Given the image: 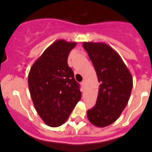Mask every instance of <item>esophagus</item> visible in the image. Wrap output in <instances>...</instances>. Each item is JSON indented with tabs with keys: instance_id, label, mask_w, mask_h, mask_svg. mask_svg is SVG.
<instances>
[{
	"instance_id": "obj_1",
	"label": "esophagus",
	"mask_w": 152,
	"mask_h": 152,
	"mask_svg": "<svg viewBox=\"0 0 152 152\" xmlns=\"http://www.w3.org/2000/svg\"><path fill=\"white\" fill-rule=\"evenodd\" d=\"M80 84H81V86H82V87H84V86H85V80H83Z\"/></svg>"
}]
</instances>
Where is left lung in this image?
Segmentation results:
<instances>
[{
	"label": "left lung",
	"instance_id": "obj_1",
	"mask_svg": "<svg viewBox=\"0 0 152 152\" xmlns=\"http://www.w3.org/2000/svg\"><path fill=\"white\" fill-rule=\"evenodd\" d=\"M97 75L100 88L96 105L88 110L90 123L110 126L126 108L133 85L129 70L116 51L103 42H83Z\"/></svg>",
	"mask_w": 152,
	"mask_h": 152
}]
</instances>
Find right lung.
Wrapping results in <instances>:
<instances>
[{"instance_id":"right-lung-1","label":"right lung","mask_w":152,"mask_h":152,"mask_svg":"<svg viewBox=\"0 0 152 152\" xmlns=\"http://www.w3.org/2000/svg\"><path fill=\"white\" fill-rule=\"evenodd\" d=\"M77 42L55 41L32 65L28 85L36 110L51 127L66 122L81 98L80 86L68 66V57Z\"/></svg>"}]
</instances>
